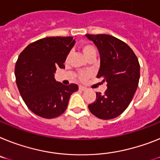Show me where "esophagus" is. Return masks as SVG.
<instances>
[{"label":"esophagus","mask_w":160,"mask_h":160,"mask_svg":"<svg viewBox=\"0 0 160 160\" xmlns=\"http://www.w3.org/2000/svg\"><path fill=\"white\" fill-rule=\"evenodd\" d=\"M79 88H80V90H82V91L87 90L86 87H84V86H82V85H80V86H79Z\"/></svg>","instance_id":"34e87169"}]
</instances>
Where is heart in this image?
Returning <instances> with one entry per match:
<instances>
[{"label":"heart","instance_id":"obj_1","mask_svg":"<svg viewBox=\"0 0 160 160\" xmlns=\"http://www.w3.org/2000/svg\"><path fill=\"white\" fill-rule=\"evenodd\" d=\"M81 50H82L84 56L88 58L89 57L92 56V55L97 54V50L94 45H92V44L89 43H84L83 45H81ZM89 77V74L87 72H82L80 74V80H86Z\"/></svg>","mask_w":160,"mask_h":160}]
</instances>
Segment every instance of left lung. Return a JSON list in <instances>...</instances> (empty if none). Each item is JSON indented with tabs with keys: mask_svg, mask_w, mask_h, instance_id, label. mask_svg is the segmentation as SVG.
I'll use <instances>...</instances> for the list:
<instances>
[{
	"mask_svg": "<svg viewBox=\"0 0 160 160\" xmlns=\"http://www.w3.org/2000/svg\"><path fill=\"white\" fill-rule=\"evenodd\" d=\"M85 36L94 43L100 54L97 77H102L103 82L107 83L105 93L96 92V100L88 109L99 119H114L125 111L138 88L139 62L132 49L116 37L107 34Z\"/></svg>",
	"mask_w": 160,
	"mask_h": 160,
	"instance_id": "left-lung-1",
	"label": "left lung"
}]
</instances>
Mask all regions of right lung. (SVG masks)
<instances>
[{
  "label": "right lung",
  "mask_w": 160,
  "mask_h": 160,
  "mask_svg": "<svg viewBox=\"0 0 160 160\" xmlns=\"http://www.w3.org/2000/svg\"><path fill=\"white\" fill-rule=\"evenodd\" d=\"M72 37H46L31 43L16 62V84L24 102L37 115L53 119L66 111L77 84L64 85L54 79L57 68H65L75 45Z\"/></svg>",
  "instance_id": "obj_1"
}]
</instances>
